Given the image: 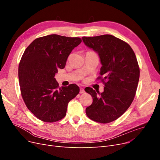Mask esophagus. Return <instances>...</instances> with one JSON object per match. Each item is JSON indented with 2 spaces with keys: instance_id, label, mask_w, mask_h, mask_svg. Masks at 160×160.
Listing matches in <instances>:
<instances>
[{
  "instance_id": "34e87169",
  "label": "esophagus",
  "mask_w": 160,
  "mask_h": 160,
  "mask_svg": "<svg viewBox=\"0 0 160 160\" xmlns=\"http://www.w3.org/2000/svg\"><path fill=\"white\" fill-rule=\"evenodd\" d=\"M79 93H85V90H84V89H83V88H81L80 89V91H79Z\"/></svg>"
}]
</instances>
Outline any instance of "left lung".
<instances>
[{
    "instance_id": "left-lung-1",
    "label": "left lung",
    "mask_w": 160,
    "mask_h": 160,
    "mask_svg": "<svg viewBox=\"0 0 160 160\" xmlns=\"http://www.w3.org/2000/svg\"><path fill=\"white\" fill-rule=\"evenodd\" d=\"M82 38L87 46L98 52L102 67L98 79L105 85L101 93L91 88L85 89L93 98L85 112L94 122L108 123L122 116L133 101L139 79L137 58L128 43L113 35Z\"/></svg>"
}]
</instances>
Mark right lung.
Masks as SVG:
<instances>
[{"instance_id": "1", "label": "right lung", "mask_w": 160, "mask_h": 160, "mask_svg": "<svg viewBox=\"0 0 160 160\" xmlns=\"http://www.w3.org/2000/svg\"><path fill=\"white\" fill-rule=\"evenodd\" d=\"M81 41L79 37L47 35L34 40L23 53L18 65L21 95L27 108L42 122L62 119L68 103L79 93L75 84L59 88L55 75Z\"/></svg>"}]
</instances>
